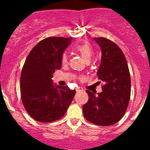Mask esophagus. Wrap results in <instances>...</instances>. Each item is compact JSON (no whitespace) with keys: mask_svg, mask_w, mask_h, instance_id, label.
<instances>
[{"mask_svg":"<svg viewBox=\"0 0 150 150\" xmlns=\"http://www.w3.org/2000/svg\"><path fill=\"white\" fill-rule=\"evenodd\" d=\"M83 90V88H82V87H77V88H76V91H77V92H79V91H82Z\"/></svg>","mask_w":150,"mask_h":150,"instance_id":"34e87169","label":"esophagus"}]
</instances>
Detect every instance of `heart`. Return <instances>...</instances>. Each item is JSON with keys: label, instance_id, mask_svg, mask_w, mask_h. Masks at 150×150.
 <instances>
[{"label": "heart", "instance_id": "b5f03b06", "mask_svg": "<svg viewBox=\"0 0 150 150\" xmlns=\"http://www.w3.org/2000/svg\"><path fill=\"white\" fill-rule=\"evenodd\" d=\"M74 51L77 52L78 53L81 55L86 62L90 61L93 55V48L91 45L88 42H80L75 44L73 47ZM67 62V55L66 53H64L62 55V63L66 64Z\"/></svg>", "mask_w": 150, "mask_h": 150}]
</instances>
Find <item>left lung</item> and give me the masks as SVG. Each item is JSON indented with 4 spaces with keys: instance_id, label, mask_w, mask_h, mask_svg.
I'll use <instances>...</instances> for the list:
<instances>
[{
    "instance_id": "obj_1",
    "label": "left lung",
    "mask_w": 150,
    "mask_h": 150,
    "mask_svg": "<svg viewBox=\"0 0 150 150\" xmlns=\"http://www.w3.org/2000/svg\"><path fill=\"white\" fill-rule=\"evenodd\" d=\"M93 39L101 50L97 75L104 85L98 95L87 90L88 101L83 107V115L93 124L109 126L120 121L126 111L131 95V76L120 47L104 38Z\"/></svg>"
}]
</instances>
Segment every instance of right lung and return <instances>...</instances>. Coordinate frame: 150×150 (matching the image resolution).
<instances>
[{
	"label": "right lung",
	"instance_id": "1",
	"mask_svg": "<svg viewBox=\"0 0 150 150\" xmlns=\"http://www.w3.org/2000/svg\"><path fill=\"white\" fill-rule=\"evenodd\" d=\"M72 38L52 37L41 40L30 52L21 74L23 105L40 122H51L63 117L71 104L75 90L57 86L52 78L62 67V55Z\"/></svg>",
	"mask_w": 150,
	"mask_h": 150
}]
</instances>
